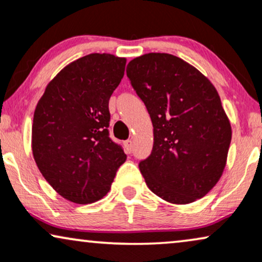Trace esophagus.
Returning a JSON list of instances; mask_svg holds the SVG:
<instances>
[{"label":"esophagus","mask_w":262,"mask_h":262,"mask_svg":"<svg viewBox=\"0 0 262 262\" xmlns=\"http://www.w3.org/2000/svg\"><path fill=\"white\" fill-rule=\"evenodd\" d=\"M125 150H126L127 154H130V152L132 151V148H134V142L131 141V139H127V141H125Z\"/></svg>","instance_id":"obj_1"}]
</instances>
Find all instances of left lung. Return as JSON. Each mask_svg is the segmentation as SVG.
<instances>
[{"label": "left lung", "mask_w": 262, "mask_h": 262, "mask_svg": "<svg viewBox=\"0 0 262 262\" xmlns=\"http://www.w3.org/2000/svg\"><path fill=\"white\" fill-rule=\"evenodd\" d=\"M126 74L154 127L151 154L138 165L148 188L177 205L203 198L223 174L232 135L215 88L165 53L136 57Z\"/></svg>", "instance_id": "8db88e82"}]
</instances>
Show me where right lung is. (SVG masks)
Returning <instances> with one entry per match:
<instances>
[{
    "label": "right lung",
    "instance_id": "add662e5",
    "mask_svg": "<svg viewBox=\"0 0 262 262\" xmlns=\"http://www.w3.org/2000/svg\"><path fill=\"white\" fill-rule=\"evenodd\" d=\"M125 64L126 59L111 54L80 57L57 73L37 103L33 158L46 181L71 202L103 198L126 160L108 131V103Z\"/></svg>",
    "mask_w": 262,
    "mask_h": 262
}]
</instances>
